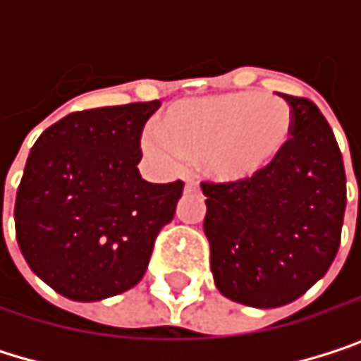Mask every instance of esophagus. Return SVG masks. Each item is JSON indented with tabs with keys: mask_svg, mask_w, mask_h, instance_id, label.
I'll return each instance as SVG.
<instances>
[{
	"mask_svg": "<svg viewBox=\"0 0 361 361\" xmlns=\"http://www.w3.org/2000/svg\"><path fill=\"white\" fill-rule=\"evenodd\" d=\"M183 192H185V194H192V192H200V188H198V183H196V181H185Z\"/></svg>",
	"mask_w": 361,
	"mask_h": 361,
	"instance_id": "esophagus-1",
	"label": "esophagus"
}]
</instances>
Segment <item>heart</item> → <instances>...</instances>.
<instances>
[{"label":"heart","mask_w":361,"mask_h":361,"mask_svg":"<svg viewBox=\"0 0 361 361\" xmlns=\"http://www.w3.org/2000/svg\"><path fill=\"white\" fill-rule=\"evenodd\" d=\"M293 129V110L278 96L219 94L171 104L157 125L159 135L148 133L144 148L167 163L202 159L211 180L247 183L278 163Z\"/></svg>","instance_id":"obj_1"}]
</instances>
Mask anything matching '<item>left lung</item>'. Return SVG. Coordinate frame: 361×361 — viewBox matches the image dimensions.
Returning a JSON list of instances; mask_svg holds the SVG:
<instances>
[{
	"mask_svg": "<svg viewBox=\"0 0 361 361\" xmlns=\"http://www.w3.org/2000/svg\"><path fill=\"white\" fill-rule=\"evenodd\" d=\"M282 98L295 129L278 163L247 183H200L215 286L259 310L293 303L324 276L347 204L343 157L324 114L307 98Z\"/></svg>",
	"mask_w": 361,
	"mask_h": 361,
	"instance_id": "left-lung-1",
	"label": "left lung"
}]
</instances>
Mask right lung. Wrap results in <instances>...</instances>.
Listing matches in <instances>:
<instances>
[{"label": "right lung", "instance_id": "obj_1", "mask_svg": "<svg viewBox=\"0 0 361 361\" xmlns=\"http://www.w3.org/2000/svg\"><path fill=\"white\" fill-rule=\"evenodd\" d=\"M159 100L71 112L47 127L25 165L14 221L23 257L56 293L102 301L146 274L183 183L142 180L140 137Z\"/></svg>", "mask_w": 361, "mask_h": 361}]
</instances>
